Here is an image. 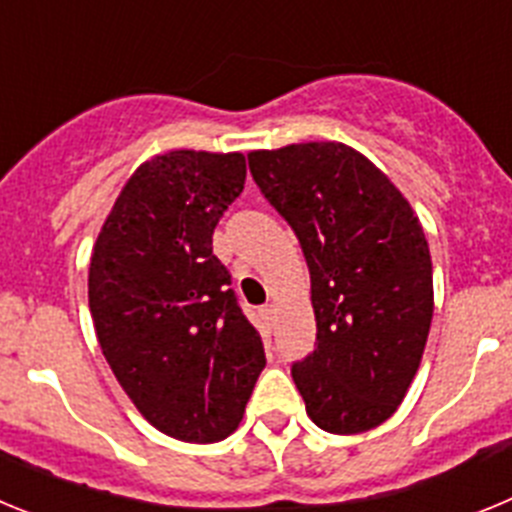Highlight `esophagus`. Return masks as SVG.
<instances>
[{
	"mask_svg": "<svg viewBox=\"0 0 512 512\" xmlns=\"http://www.w3.org/2000/svg\"><path fill=\"white\" fill-rule=\"evenodd\" d=\"M274 315H277V312H274V305L261 307V318H264L266 325H274Z\"/></svg>",
	"mask_w": 512,
	"mask_h": 512,
	"instance_id": "34e87169",
	"label": "esophagus"
}]
</instances>
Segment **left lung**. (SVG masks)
I'll use <instances>...</instances> for the list:
<instances>
[{
  "mask_svg": "<svg viewBox=\"0 0 512 512\" xmlns=\"http://www.w3.org/2000/svg\"><path fill=\"white\" fill-rule=\"evenodd\" d=\"M266 200L292 225L310 269L318 343L292 366L312 423L372 431L418 372L433 318V264L410 202L336 140L248 153Z\"/></svg>",
  "mask_w": 512,
  "mask_h": 512,
  "instance_id": "1",
  "label": "left lung"
}]
</instances>
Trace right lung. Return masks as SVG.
I'll return each mask as SVG.
<instances>
[{
    "mask_svg": "<svg viewBox=\"0 0 512 512\" xmlns=\"http://www.w3.org/2000/svg\"><path fill=\"white\" fill-rule=\"evenodd\" d=\"M243 153L169 151L117 194L89 264V310L125 395L161 433L215 443L266 366L212 233L243 192Z\"/></svg>",
    "mask_w": 512,
    "mask_h": 512,
    "instance_id": "obj_1",
    "label": "right lung"
}]
</instances>
